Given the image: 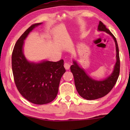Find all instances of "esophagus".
I'll return each mask as SVG.
<instances>
[{"label":"esophagus","mask_w":130,"mask_h":130,"mask_svg":"<svg viewBox=\"0 0 130 130\" xmlns=\"http://www.w3.org/2000/svg\"><path fill=\"white\" fill-rule=\"evenodd\" d=\"M70 67V64H69V63L65 62V63H64V67H65V69H67V70L69 69Z\"/></svg>","instance_id":"34e87169"}]
</instances>
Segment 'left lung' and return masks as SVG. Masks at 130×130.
I'll use <instances>...</instances> for the list:
<instances>
[{
    "label": "left lung",
    "mask_w": 130,
    "mask_h": 130,
    "mask_svg": "<svg viewBox=\"0 0 130 130\" xmlns=\"http://www.w3.org/2000/svg\"><path fill=\"white\" fill-rule=\"evenodd\" d=\"M98 31H105L109 34L112 37L115 42L116 62L112 73L104 80L98 81L94 80L88 75L76 61H73V64L70 67L77 91L83 98L88 100L98 99L108 93L115 85L120 73L119 52L116 38L101 21L99 24Z\"/></svg>",
    "instance_id": "obj_1"
}]
</instances>
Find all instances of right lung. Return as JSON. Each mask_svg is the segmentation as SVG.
Returning <instances> with one entry per match:
<instances>
[{
  "label": "right lung",
  "instance_id": "1",
  "mask_svg": "<svg viewBox=\"0 0 130 130\" xmlns=\"http://www.w3.org/2000/svg\"><path fill=\"white\" fill-rule=\"evenodd\" d=\"M32 25L15 43L12 54V69L18 90L22 96L36 104H45L56 98L61 77L65 72L63 60L30 62L23 54L24 41L30 32L41 25Z\"/></svg>",
  "mask_w": 130,
  "mask_h": 130
}]
</instances>
